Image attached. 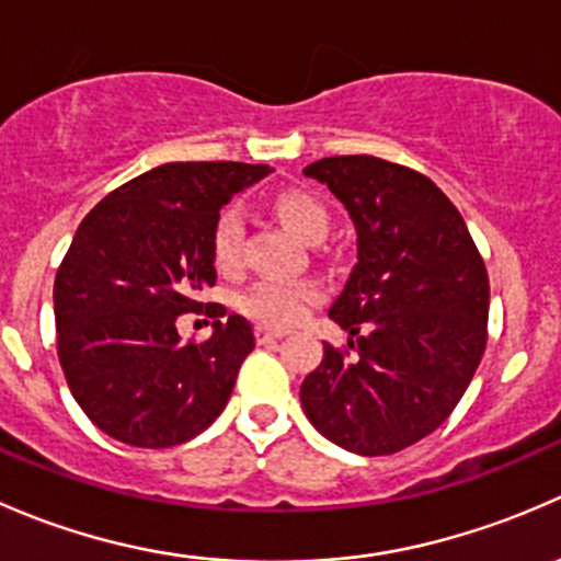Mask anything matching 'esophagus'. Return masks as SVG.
Here are the masks:
<instances>
[{
  "mask_svg": "<svg viewBox=\"0 0 561 561\" xmlns=\"http://www.w3.org/2000/svg\"><path fill=\"white\" fill-rule=\"evenodd\" d=\"M283 337V329H270V327H256V340L259 343H273V340Z\"/></svg>",
  "mask_w": 561,
  "mask_h": 561,
  "instance_id": "obj_1",
  "label": "esophagus"
}]
</instances>
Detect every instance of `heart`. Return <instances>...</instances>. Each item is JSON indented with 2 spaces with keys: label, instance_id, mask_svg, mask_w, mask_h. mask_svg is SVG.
Segmentation results:
<instances>
[{
  "label": "heart",
  "instance_id": "1",
  "mask_svg": "<svg viewBox=\"0 0 561 561\" xmlns=\"http://www.w3.org/2000/svg\"><path fill=\"white\" fill-rule=\"evenodd\" d=\"M275 216L297 238L308 242H321L329 232L327 207L313 194L302 192V188H286V192L275 196ZM242 234H245V221H242L240 207L221 210L216 229H213V256H216L218 267H238L242 253ZM316 297H319V288L310 280L264 278L253 283L242 294L240 308L242 313H248L251 319L264 323V327L280 329L302 319V313Z\"/></svg>",
  "mask_w": 561,
  "mask_h": 561
}]
</instances>
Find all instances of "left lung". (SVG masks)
Listing matches in <instances>:
<instances>
[{
    "instance_id": "left-lung-1",
    "label": "left lung",
    "mask_w": 561,
    "mask_h": 561,
    "mask_svg": "<svg viewBox=\"0 0 561 561\" xmlns=\"http://www.w3.org/2000/svg\"><path fill=\"white\" fill-rule=\"evenodd\" d=\"M302 172L343 202L356 229V264L329 308L354 356L323 343L299 386L302 410L345 451L397 454L451 415L481 365L486 267L426 175L378 156H329Z\"/></svg>"
}]
</instances>
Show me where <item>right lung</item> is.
<instances>
[{"label": "right lung", "mask_w": 561, "mask_h": 561, "mask_svg": "<svg viewBox=\"0 0 561 561\" xmlns=\"http://www.w3.org/2000/svg\"><path fill=\"white\" fill-rule=\"evenodd\" d=\"M267 164L170 161L107 194L80 221L54 283L56 345L69 391L126 446L170 448L205 432L232 397L256 340L218 305L205 343H183L178 316L216 283L221 207Z\"/></svg>", "instance_id": "obj_1"}]
</instances>
